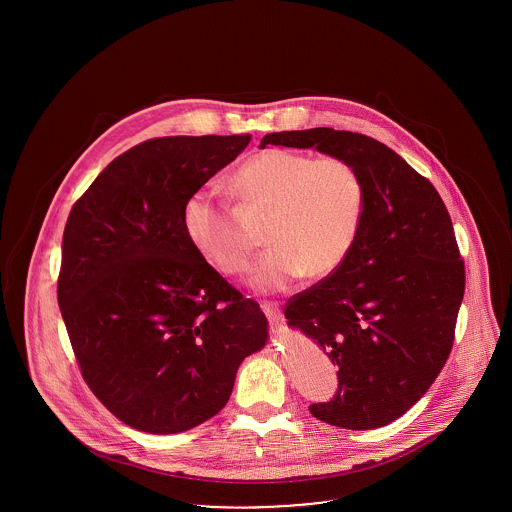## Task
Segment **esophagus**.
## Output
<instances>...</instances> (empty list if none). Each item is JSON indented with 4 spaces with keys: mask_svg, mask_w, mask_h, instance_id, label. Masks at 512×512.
<instances>
[{
    "mask_svg": "<svg viewBox=\"0 0 512 512\" xmlns=\"http://www.w3.org/2000/svg\"><path fill=\"white\" fill-rule=\"evenodd\" d=\"M261 309H263V313H265V317L268 318V322H270V324H278V322L282 320L280 309H278V305H276V303H263V305H261Z\"/></svg>",
    "mask_w": 512,
    "mask_h": 512,
    "instance_id": "34e87169",
    "label": "esophagus"
}]
</instances>
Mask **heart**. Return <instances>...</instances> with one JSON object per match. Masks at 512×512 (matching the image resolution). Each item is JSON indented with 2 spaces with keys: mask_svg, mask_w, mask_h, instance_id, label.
I'll list each match as a JSON object with an SVG mask.
<instances>
[{
  "mask_svg": "<svg viewBox=\"0 0 512 512\" xmlns=\"http://www.w3.org/2000/svg\"><path fill=\"white\" fill-rule=\"evenodd\" d=\"M232 184L247 203L268 209L270 247L253 274V286L261 292H282L307 272H334L357 242L365 178L343 157L267 149L245 161ZM184 228L195 249L222 274L240 276L251 267L253 238L213 195L190 197Z\"/></svg>",
  "mask_w": 512,
  "mask_h": 512,
  "instance_id": "1",
  "label": "heart"
}]
</instances>
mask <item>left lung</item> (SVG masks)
Segmentation results:
<instances>
[{
  "label": "left lung",
  "mask_w": 512,
  "mask_h": 512,
  "mask_svg": "<svg viewBox=\"0 0 512 512\" xmlns=\"http://www.w3.org/2000/svg\"><path fill=\"white\" fill-rule=\"evenodd\" d=\"M315 147L365 178L357 242L332 274L293 295L284 315L338 366V390L311 414L347 430L407 413L445 365L464 295V263L438 190L393 149L359 132H272L261 147Z\"/></svg>",
  "instance_id": "obj_1"
}]
</instances>
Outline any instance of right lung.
Segmentation results:
<instances>
[{
    "label": "right lung",
    "instance_id": "1",
    "mask_svg": "<svg viewBox=\"0 0 512 512\" xmlns=\"http://www.w3.org/2000/svg\"><path fill=\"white\" fill-rule=\"evenodd\" d=\"M251 136L151 138L76 199L57 301L82 378L124 424L178 434L226 405L238 366L267 341L259 303L190 242V197Z\"/></svg>",
    "mask_w": 512,
    "mask_h": 512
}]
</instances>
